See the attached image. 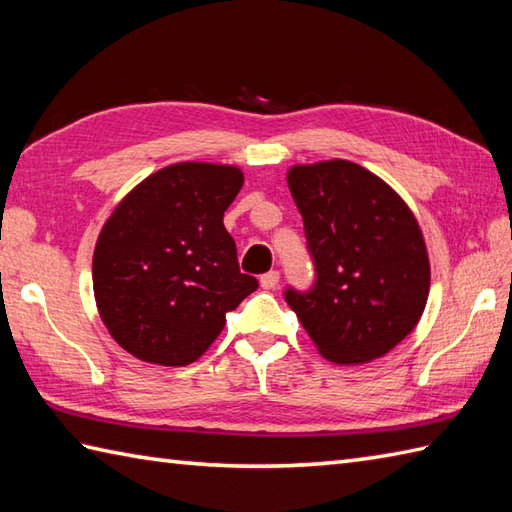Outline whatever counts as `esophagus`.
<instances>
[{"instance_id":"34e87169","label":"esophagus","mask_w":512,"mask_h":512,"mask_svg":"<svg viewBox=\"0 0 512 512\" xmlns=\"http://www.w3.org/2000/svg\"><path fill=\"white\" fill-rule=\"evenodd\" d=\"M259 284H262L264 290H273L279 286V273L277 270H270V273L262 275V279H259Z\"/></svg>"}]
</instances>
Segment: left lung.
Instances as JSON below:
<instances>
[{"instance_id":"1","label":"left lung","mask_w":512,"mask_h":512,"mask_svg":"<svg viewBox=\"0 0 512 512\" xmlns=\"http://www.w3.org/2000/svg\"><path fill=\"white\" fill-rule=\"evenodd\" d=\"M306 228L314 284L288 306L332 363H367L416 328L429 297V257L400 195L350 160L288 171Z\"/></svg>"}]
</instances>
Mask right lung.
I'll return each mask as SVG.
<instances>
[{"mask_svg": "<svg viewBox=\"0 0 512 512\" xmlns=\"http://www.w3.org/2000/svg\"><path fill=\"white\" fill-rule=\"evenodd\" d=\"M242 184L237 167L178 162L140 182L105 222L92 262L96 306L140 361L193 363L226 312L257 290L222 222Z\"/></svg>", "mask_w": 512, "mask_h": 512, "instance_id": "obj_1", "label": "right lung"}]
</instances>
